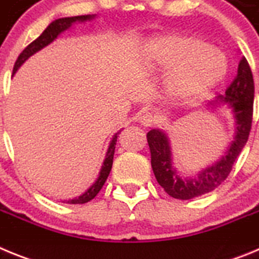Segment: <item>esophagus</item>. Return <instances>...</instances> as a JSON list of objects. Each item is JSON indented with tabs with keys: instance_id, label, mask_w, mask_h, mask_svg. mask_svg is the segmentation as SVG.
I'll return each mask as SVG.
<instances>
[{
	"instance_id": "1",
	"label": "esophagus",
	"mask_w": 259,
	"mask_h": 259,
	"mask_svg": "<svg viewBox=\"0 0 259 259\" xmlns=\"http://www.w3.org/2000/svg\"><path fill=\"white\" fill-rule=\"evenodd\" d=\"M155 122V116L152 113H145L140 116V123L144 127H150Z\"/></svg>"
}]
</instances>
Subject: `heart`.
Instances as JSON below:
<instances>
[{
    "mask_svg": "<svg viewBox=\"0 0 259 259\" xmlns=\"http://www.w3.org/2000/svg\"><path fill=\"white\" fill-rule=\"evenodd\" d=\"M152 57L162 67H175L167 87L176 97L194 98L209 92L223 79L227 63L217 49L193 36L158 37L150 45Z\"/></svg>",
    "mask_w": 259,
    "mask_h": 259,
    "instance_id": "obj_1",
    "label": "heart"
}]
</instances>
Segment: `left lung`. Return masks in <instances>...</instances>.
<instances>
[{
    "mask_svg": "<svg viewBox=\"0 0 259 259\" xmlns=\"http://www.w3.org/2000/svg\"><path fill=\"white\" fill-rule=\"evenodd\" d=\"M253 101H254V80L250 66L245 57H242L237 68V75L226 89V95L217 96L210 102L211 107L226 104L232 109L235 118V140L228 146L226 155L221 161L207 167L198 174L197 178H183L172 166L171 146L168 137L163 131L152 130L146 139L152 155V168L158 184L171 197L178 200H191L214 191L227 179L236 158L248 141L253 119Z\"/></svg>",
    "mask_w": 259,
    "mask_h": 259,
    "instance_id": "1",
    "label": "left lung"
}]
</instances>
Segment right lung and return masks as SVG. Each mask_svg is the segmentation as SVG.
<instances>
[{
	"label": "right lung",
	"mask_w": 259,
	"mask_h": 259,
	"mask_svg": "<svg viewBox=\"0 0 259 259\" xmlns=\"http://www.w3.org/2000/svg\"><path fill=\"white\" fill-rule=\"evenodd\" d=\"M95 18V15H79V17H68V18H61V19H57L54 22H52L49 26L45 28V31L36 38L35 41H32L31 44L23 50L22 53L18 57L15 65H14L13 75H15V72L18 71V68L27 61L31 56H33L36 52L41 50L42 48H45L47 45H49L50 42L56 40L62 32H65L66 29L70 28L72 26V23L75 22H85V20H91ZM120 132V131H119ZM118 134L114 135L113 140L110 143L109 149L106 152V158H105L104 164L101 167V171H100V175H98L97 180H96L95 184L85 192L81 196H79L77 198L74 200L67 201V203H85L88 201L93 200V198L97 196V193L101 191V188L104 187L105 182H106L107 176H109L110 171H111V166H113V159H114V152H115V145H116V139H118Z\"/></svg>",
	"instance_id": "add662e5"
}]
</instances>
